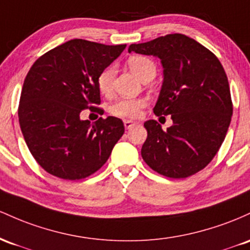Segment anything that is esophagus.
<instances>
[{
  "label": "esophagus",
  "mask_w": 250,
  "mask_h": 250,
  "mask_svg": "<svg viewBox=\"0 0 250 250\" xmlns=\"http://www.w3.org/2000/svg\"><path fill=\"white\" fill-rule=\"evenodd\" d=\"M136 125H137V123L132 122V120H128V119L124 120V126H125L126 130H130V128L134 127V126H136Z\"/></svg>",
  "instance_id": "1"
}]
</instances>
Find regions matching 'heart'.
I'll return each mask as SVG.
<instances>
[{
	"mask_svg": "<svg viewBox=\"0 0 250 250\" xmlns=\"http://www.w3.org/2000/svg\"><path fill=\"white\" fill-rule=\"evenodd\" d=\"M128 67L140 80L144 79L146 75L156 74V64L153 61L145 57H131L127 61ZM114 69L113 66L107 67L100 73L98 77V87L104 94L110 93L112 89V81H113ZM146 105L144 99H120L111 106L110 111L114 116L123 118H136L139 116L140 110Z\"/></svg>",
	"mask_w": 250,
	"mask_h": 250,
	"instance_id": "heart-1",
	"label": "heart"
}]
</instances>
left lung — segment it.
<instances>
[{"instance_id":"1","label":"left lung","mask_w":250,"mask_h":250,"mask_svg":"<svg viewBox=\"0 0 250 250\" xmlns=\"http://www.w3.org/2000/svg\"><path fill=\"white\" fill-rule=\"evenodd\" d=\"M131 52L161 60L163 83L153 112L171 114L172 119L167 131L153 119L144 123L147 138L143 159L163 176L189 177L211 162L230 125L232 104L226 72L209 49L183 34L132 43Z\"/></svg>"}]
</instances>
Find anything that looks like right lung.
<instances>
[{
  "instance_id": "1",
  "label": "right lung",
  "mask_w": 250,
  "mask_h": 250,
  "mask_svg": "<svg viewBox=\"0 0 250 250\" xmlns=\"http://www.w3.org/2000/svg\"><path fill=\"white\" fill-rule=\"evenodd\" d=\"M126 44L107 46L69 40L35 61L22 87L19 122L35 161L59 178L88 177L105 164L124 124L116 117L83 120V110L99 111L98 77Z\"/></svg>"
}]
</instances>
